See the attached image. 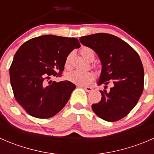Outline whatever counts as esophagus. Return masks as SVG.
Returning <instances> with one entry per match:
<instances>
[{
    "instance_id": "1",
    "label": "esophagus",
    "mask_w": 154,
    "mask_h": 154,
    "mask_svg": "<svg viewBox=\"0 0 154 154\" xmlns=\"http://www.w3.org/2000/svg\"><path fill=\"white\" fill-rule=\"evenodd\" d=\"M81 87H83V88L85 89V91H87V92H90V91H91L93 90V88L89 86H81Z\"/></svg>"
}]
</instances>
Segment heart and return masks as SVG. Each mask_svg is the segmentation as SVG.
Segmentation results:
<instances>
[{
	"instance_id": "1",
	"label": "heart",
	"mask_w": 154,
	"mask_h": 154,
	"mask_svg": "<svg viewBox=\"0 0 154 154\" xmlns=\"http://www.w3.org/2000/svg\"><path fill=\"white\" fill-rule=\"evenodd\" d=\"M80 54L88 61H92L94 59V52L91 48L88 47H83L80 51ZM72 54L68 55L66 61V68H70V61ZM68 80L74 84L79 86H87L90 84L94 80V74L89 71H82L79 70L73 71L69 72L66 76Z\"/></svg>"
}]
</instances>
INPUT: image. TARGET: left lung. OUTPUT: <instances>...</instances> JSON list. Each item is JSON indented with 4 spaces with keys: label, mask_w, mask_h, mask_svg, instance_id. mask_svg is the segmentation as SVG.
Instances as JSON below:
<instances>
[{
    "label": "left lung",
    "mask_w": 154,
    "mask_h": 154,
    "mask_svg": "<svg viewBox=\"0 0 154 154\" xmlns=\"http://www.w3.org/2000/svg\"><path fill=\"white\" fill-rule=\"evenodd\" d=\"M83 45L97 54L102 64L98 85L101 100L91 105L94 112L107 122L125 117L139 101L144 88V68L139 54L120 38L108 33H96L80 37ZM112 82L113 86L106 90Z\"/></svg>",
    "instance_id": "8db88e82"
}]
</instances>
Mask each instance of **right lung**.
<instances>
[{"mask_svg":"<svg viewBox=\"0 0 154 154\" xmlns=\"http://www.w3.org/2000/svg\"><path fill=\"white\" fill-rule=\"evenodd\" d=\"M80 47L76 38L45 35L18 48L10 68V83L15 100L29 115L49 119L66 106L76 86L48 80L61 76L68 54Z\"/></svg>","mask_w":154,"mask_h":154,"instance_id":"1","label":"right lung"}]
</instances>
